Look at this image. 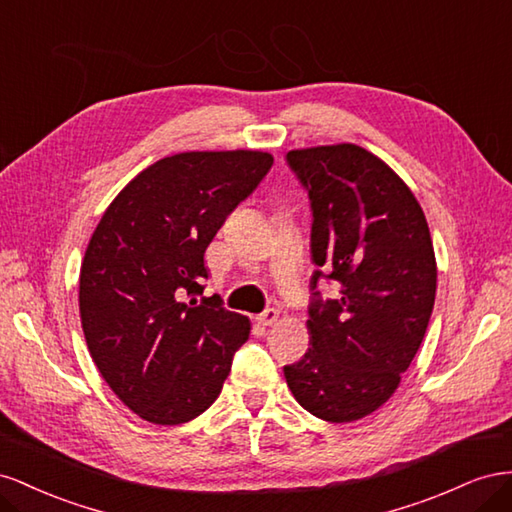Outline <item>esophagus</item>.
<instances>
[{
    "mask_svg": "<svg viewBox=\"0 0 512 512\" xmlns=\"http://www.w3.org/2000/svg\"><path fill=\"white\" fill-rule=\"evenodd\" d=\"M276 319H279V311H276V309H266L264 313L257 317L261 326H272V324H276Z\"/></svg>",
    "mask_w": 512,
    "mask_h": 512,
    "instance_id": "esophagus-1",
    "label": "esophagus"
}]
</instances>
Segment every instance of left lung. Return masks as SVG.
Segmentation results:
<instances>
[{"mask_svg":"<svg viewBox=\"0 0 512 512\" xmlns=\"http://www.w3.org/2000/svg\"><path fill=\"white\" fill-rule=\"evenodd\" d=\"M311 199L309 352L283 369L296 401L328 422H354L399 388L425 339L437 266L425 212L382 158L354 143L287 152ZM319 278L342 296L324 301Z\"/></svg>","mask_w":512,"mask_h":512,"instance_id":"left-lung-1","label":"left lung"}]
</instances>
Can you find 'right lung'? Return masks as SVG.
<instances>
[{"label": "right lung", "instance_id": "add662e5", "mask_svg": "<svg viewBox=\"0 0 512 512\" xmlns=\"http://www.w3.org/2000/svg\"><path fill=\"white\" fill-rule=\"evenodd\" d=\"M274 163L259 150L156 160L111 201L79 274L87 349L118 399L154 425L216 401L251 321L203 298V253Z\"/></svg>", "mask_w": 512, "mask_h": 512}]
</instances>
